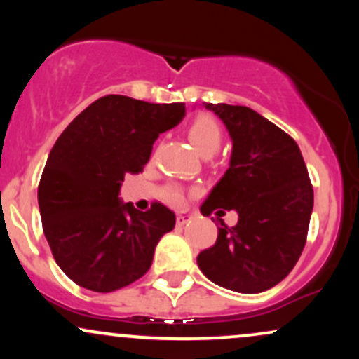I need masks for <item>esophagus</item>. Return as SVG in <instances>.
<instances>
[{
	"label": "esophagus",
	"instance_id": "esophagus-1",
	"mask_svg": "<svg viewBox=\"0 0 359 359\" xmlns=\"http://www.w3.org/2000/svg\"><path fill=\"white\" fill-rule=\"evenodd\" d=\"M191 221V216L187 212H179L177 214V226H184L185 222Z\"/></svg>",
	"mask_w": 359,
	"mask_h": 359
}]
</instances>
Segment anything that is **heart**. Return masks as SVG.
Listing matches in <instances>:
<instances>
[{"label":"heart","instance_id":"b5f03b06","mask_svg":"<svg viewBox=\"0 0 359 359\" xmlns=\"http://www.w3.org/2000/svg\"><path fill=\"white\" fill-rule=\"evenodd\" d=\"M189 138L201 155L211 156L221 148L222 130L219 123L212 116L201 114L189 126ZM167 199L174 204H180L184 199V194L179 187H170L167 191Z\"/></svg>","mask_w":359,"mask_h":359}]
</instances>
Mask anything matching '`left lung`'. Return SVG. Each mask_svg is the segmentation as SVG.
<instances>
[{
    "instance_id": "obj_1",
    "label": "left lung",
    "mask_w": 359,
    "mask_h": 359,
    "mask_svg": "<svg viewBox=\"0 0 359 359\" xmlns=\"http://www.w3.org/2000/svg\"><path fill=\"white\" fill-rule=\"evenodd\" d=\"M233 140L229 168L201 205L236 211L233 228L219 217L217 240L197 265L216 285L258 294L290 273L307 240L314 191L295 140L246 106L204 102ZM222 212L224 211H217Z\"/></svg>"
}]
</instances>
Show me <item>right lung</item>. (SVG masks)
<instances>
[{
	"label": "right lung",
	"instance_id": "obj_1",
	"mask_svg": "<svg viewBox=\"0 0 359 359\" xmlns=\"http://www.w3.org/2000/svg\"><path fill=\"white\" fill-rule=\"evenodd\" d=\"M184 102L100 97L62 131L39 184L45 238L60 270L93 292H114L147 273L175 214L121 203L126 174H140L160 133L179 125Z\"/></svg>",
	"mask_w": 359,
	"mask_h": 359
}]
</instances>
